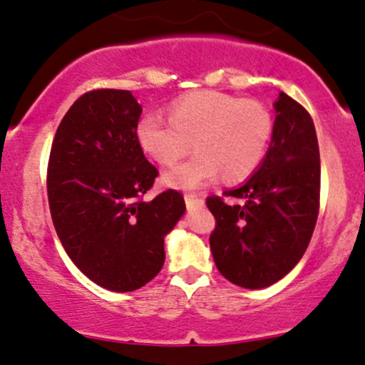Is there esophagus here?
<instances>
[{"label": "esophagus", "instance_id": "esophagus-1", "mask_svg": "<svg viewBox=\"0 0 365 365\" xmlns=\"http://www.w3.org/2000/svg\"><path fill=\"white\" fill-rule=\"evenodd\" d=\"M184 202H186V207L187 208H200V207H203V198H200V196H196L193 193L184 195Z\"/></svg>", "mask_w": 365, "mask_h": 365}]
</instances>
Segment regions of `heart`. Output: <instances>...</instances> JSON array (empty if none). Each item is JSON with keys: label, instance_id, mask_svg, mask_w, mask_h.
I'll use <instances>...</instances> for the list:
<instances>
[{"label": "heart", "instance_id": "b5f03b06", "mask_svg": "<svg viewBox=\"0 0 365 365\" xmlns=\"http://www.w3.org/2000/svg\"><path fill=\"white\" fill-rule=\"evenodd\" d=\"M274 122L257 100L202 91L174 101L169 118L146 113L138 122V143L160 165H174L191 148L198 153L165 174L178 190H198L222 172L227 181L248 178L267 153Z\"/></svg>", "mask_w": 365, "mask_h": 365}]
</instances>
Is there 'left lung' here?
<instances>
[{
    "label": "left lung",
    "mask_w": 365,
    "mask_h": 365,
    "mask_svg": "<svg viewBox=\"0 0 365 365\" xmlns=\"http://www.w3.org/2000/svg\"><path fill=\"white\" fill-rule=\"evenodd\" d=\"M272 141L259 170L236 190L208 196L210 250L220 274L247 289L267 288L304 257L319 215L321 158L310 113L279 93Z\"/></svg>",
    "instance_id": "8db88e82"
}]
</instances>
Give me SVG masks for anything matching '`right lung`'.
<instances>
[{
  "label": "right lung",
  "mask_w": 365,
  "mask_h": 365,
  "mask_svg": "<svg viewBox=\"0 0 365 365\" xmlns=\"http://www.w3.org/2000/svg\"><path fill=\"white\" fill-rule=\"evenodd\" d=\"M141 110L124 89L84 93L61 118L48 160V202L65 252L93 282L117 293L160 272L163 237L186 210L175 190L143 200L158 170L138 143Z\"/></svg>",
  "instance_id": "add662e5"
}]
</instances>
